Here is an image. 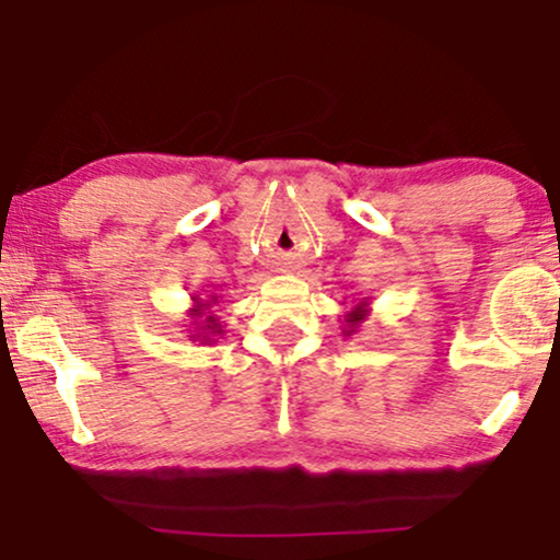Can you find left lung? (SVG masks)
Returning a JSON list of instances; mask_svg holds the SVG:
<instances>
[{
	"instance_id": "8db88e82",
	"label": "left lung",
	"mask_w": 560,
	"mask_h": 560,
	"mask_svg": "<svg viewBox=\"0 0 560 560\" xmlns=\"http://www.w3.org/2000/svg\"><path fill=\"white\" fill-rule=\"evenodd\" d=\"M363 318H365V300L363 302H358L355 307H352L350 313H347L345 316V320H347V329H345V334H352L358 329V326L363 324Z\"/></svg>"
}]
</instances>
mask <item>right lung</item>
Segmentation results:
<instances>
[{"instance_id":"obj_1","label":"right lung","mask_w":560,"mask_h":560,"mask_svg":"<svg viewBox=\"0 0 560 560\" xmlns=\"http://www.w3.org/2000/svg\"><path fill=\"white\" fill-rule=\"evenodd\" d=\"M195 302L197 305L191 307L189 311V316L191 318H199V320H195V324H199L197 326V334H191V337H202V342H213V334H223V329H221V324H218V318L215 316H205V311H208L210 305H213L215 302V298H210V300H199V298H195Z\"/></svg>"}]
</instances>
